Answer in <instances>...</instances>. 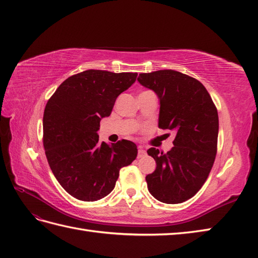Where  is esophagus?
<instances>
[{
  "label": "esophagus",
  "instance_id": "obj_1",
  "mask_svg": "<svg viewBox=\"0 0 258 258\" xmlns=\"http://www.w3.org/2000/svg\"><path fill=\"white\" fill-rule=\"evenodd\" d=\"M147 154V151L145 150L144 148L142 147H139V149H138V158H142V157H145Z\"/></svg>",
  "mask_w": 258,
  "mask_h": 258
}]
</instances>
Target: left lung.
<instances>
[{"mask_svg": "<svg viewBox=\"0 0 258 258\" xmlns=\"http://www.w3.org/2000/svg\"><path fill=\"white\" fill-rule=\"evenodd\" d=\"M138 82L153 90L160 101L159 127L175 134L167 153L150 148L157 168L146 176L148 190L158 201L177 204L196 196L213 167L219 116L204 86L180 72L140 74Z\"/></svg>", "mask_w": 258, "mask_h": 258, "instance_id": "1", "label": "left lung"}]
</instances>
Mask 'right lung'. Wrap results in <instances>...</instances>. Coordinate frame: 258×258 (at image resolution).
<instances>
[{
	"instance_id": "obj_1",
	"label": "right lung",
	"mask_w": 258,
	"mask_h": 258,
	"mask_svg": "<svg viewBox=\"0 0 258 258\" xmlns=\"http://www.w3.org/2000/svg\"><path fill=\"white\" fill-rule=\"evenodd\" d=\"M137 73L89 70L68 77L47 101L43 144L51 172L72 197L93 202L108 196L119 171L134 161L129 140L99 142L100 120L110 116L117 97L133 85Z\"/></svg>"
}]
</instances>
